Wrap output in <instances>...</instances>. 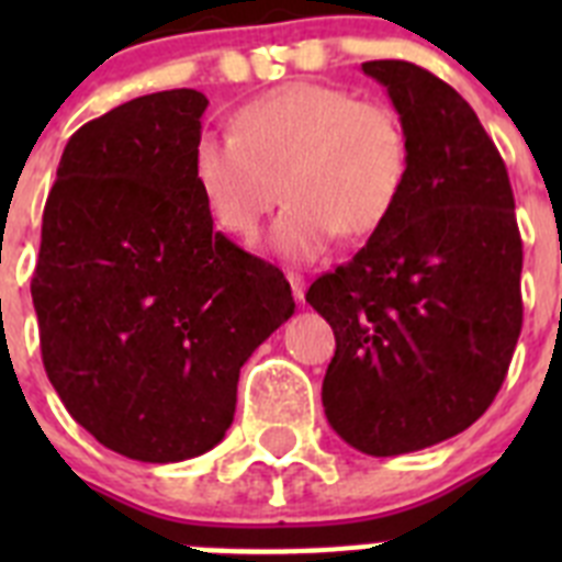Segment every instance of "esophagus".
<instances>
[{
  "instance_id": "1",
  "label": "esophagus",
  "mask_w": 562,
  "mask_h": 562,
  "mask_svg": "<svg viewBox=\"0 0 562 562\" xmlns=\"http://www.w3.org/2000/svg\"><path fill=\"white\" fill-rule=\"evenodd\" d=\"M286 281H290L292 286V295H295V301H304V276H297V272H286Z\"/></svg>"
}]
</instances>
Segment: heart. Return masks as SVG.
<instances>
[{
    "label": "heart",
    "instance_id": "obj_1",
    "mask_svg": "<svg viewBox=\"0 0 562 562\" xmlns=\"http://www.w3.org/2000/svg\"><path fill=\"white\" fill-rule=\"evenodd\" d=\"M408 171V128L394 106L310 81L252 98L233 114V134L202 132L191 151L211 220L238 241L256 236L284 193L270 247L286 261H315L337 233L380 231Z\"/></svg>",
    "mask_w": 562,
    "mask_h": 562
}]
</instances>
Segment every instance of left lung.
I'll return each instance as SVG.
<instances>
[{
  "instance_id": "obj_1",
  "label": "left lung",
  "mask_w": 562,
  "mask_h": 562,
  "mask_svg": "<svg viewBox=\"0 0 562 562\" xmlns=\"http://www.w3.org/2000/svg\"><path fill=\"white\" fill-rule=\"evenodd\" d=\"M408 128L411 171L385 225L306 301L337 340L331 430L366 456L461 434L493 405L520 335V233L506 166L473 106L411 61H366Z\"/></svg>"
}]
</instances>
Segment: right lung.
I'll return each instance as SVG.
<instances>
[{
  "label": "right lung",
  "instance_id": "1",
  "mask_svg": "<svg viewBox=\"0 0 562 562\" xmlns=\"http://www.w3.org/2000/svg\"><path fill=\"white\" fill-rule=\"evenodd\" d=\"M207 98L168 89L69 137L42 222L33 306L64 408L148 464L207 453L238 371L295 312L284 272L213 231L191 173Z\"/></svg>",
  "mask_w": 562,
  "mask_h": 562
}]
</instances>
